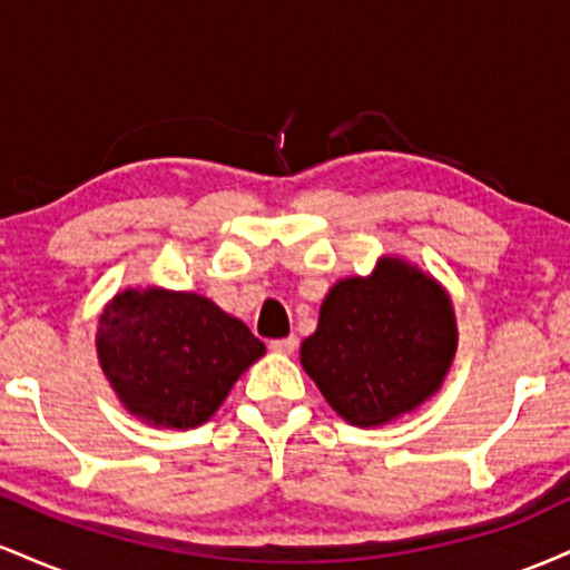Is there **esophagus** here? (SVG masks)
Masks as SVG:
<instances>
[{"label":"esophagus","mask_w":570,"mask_h":570,"mask_svg":"<svg viewBox=\"0 0 570 570\" xmlns=\"http://www.w3.org/2000/svg\"><path fill=\"white\" fill-rule=\"evenodd\" d=\"M294 348H297V337H294V335L273 340V343H271V351L284 353V356H289V353H294Z\"/></svg>","instance_id":"34e87169"}]
</instances>
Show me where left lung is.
I'll return each instance as SVG.
<instances>
[{"instance_id":"obj_1","label":"left lung","mask_w":570,"mask_h":570,"mask_svg":"<svg viewBox=\"0 0 570 570\" xmlns=\"http://www.w3.org/2000/svg\"><path fill=\"white\" fill-rule=\"evenodd\" d=\"M455 348V311L440 281L381 257L372 276L332 286L299 362L340 417L370 429L434 396Z\"/></svg>"}]
</instances>
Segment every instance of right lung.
Segmentation results:
<instances>
[{"label":"right lung","mask_w":570,"mask_h":570,"mask_svg":"<svg viewBox=\"0 0 570 570\" xmlns=\"http://www.w3.org/2000/svg\"><path fill=\"white\" fill-rule=\"evenodd\" d=\"M98 364L130 415L195 429L222 407L265 343L195 292L160 286L115 294L98 318Z\"/></svg>","instance_id":"right-lung-1"}]
</instances>
